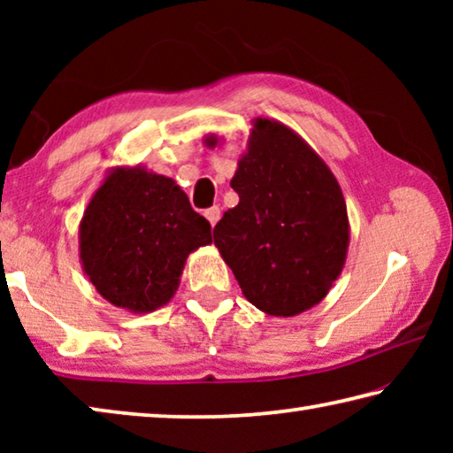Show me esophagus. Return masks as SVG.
<instances>
[{
	"instance_id": "1",
	"label": "esophagus",
	"mask_w": 453,
	"mask_h": 453,
	"mask_svg": "<svg viewBox=\"0 0 453 453\" xmlns=\"http://www.w3.org/2000/svg\"><path fill=\"white\" fill-rule=\"evenodd\" d=\"M205 218H208V221H210L211 226H216L218 221H219V208H218V205H213V208L205 210Z\"/></svg>"
}]
</instances>
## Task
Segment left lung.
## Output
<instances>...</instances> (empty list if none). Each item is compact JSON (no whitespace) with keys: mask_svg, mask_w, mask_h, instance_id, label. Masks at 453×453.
I'll return each mask as SVG.
<instances>
[{"mask_svg":"<svg viewBox=\"0 0 453 453\" xmlns=\"http://www.w3.org/2000/svg\"><path fill=\"white\" fill-rule=\"evenodd\" d=\"M203 142L216 148L221 137ZM229 183L240 203L213 227V243L245 300L278 318L311 310L340 278L349 248L335 175L294 129L256 118Z\"/></svg>","mask_w":453,"mask_h":453,"instance_id":"1","label":"left lung"}]
</instances>
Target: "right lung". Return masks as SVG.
Here are the masks:
<instances>
[{
    "instance_id": "right-lung-1",
    "label": "right lung",
    "mask_w": 453,
    "mask_h": 453,
    "mask_svg": "<svg viewBox=\"0 0 453 453\" xmlns=\"http://www.w3.org/2000/svg\"><path fill=\"white\" fill-rule=\"evenodd\" d=\"M211 243V226L178 183L143 165L105 173L80 221V262L116 308L150 313L180 288L186 259Z\"/></svg>"
}]
</instances>
